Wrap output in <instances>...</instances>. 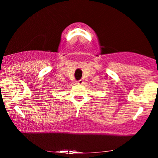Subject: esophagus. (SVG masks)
Instances as JSON below:
<instances>
[{
	"instance_id": "34e87169",
	"label": "esophagus",
	"mask_w": 158,
	"mask_h": 158,
	"mask_svg": "<svg viewBox=\"0 0 158 158\" xmlns=\"http://www.w3.org/2000/svg\"><path fill=\"white\" fill-rule=\"evenodd\" d=\"M82 83H83V81L81 80V79H80V80H79V81H77V84L80 85V84H82Z\"/></svg>"
}]
</instances>
